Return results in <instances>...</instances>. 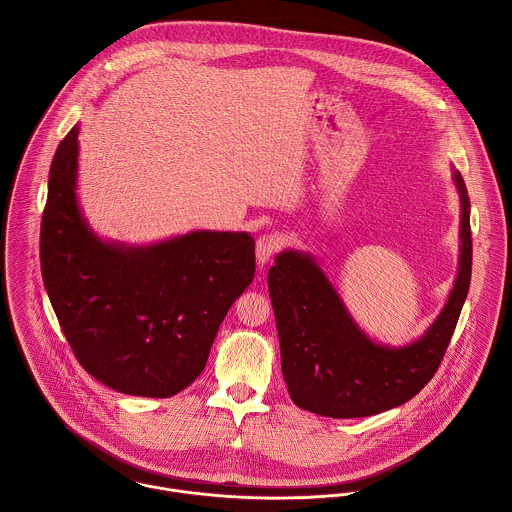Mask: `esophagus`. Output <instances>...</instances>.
I'll use <instances>...</instances> for the list:
<instances>
[{"label": "esophagus", "mask_w": 512, "mask_h": 512, "mask_svg": "<svg viewBox=\"0 0 512 512\" xmlns=\"http://www.w3.org/2000/svg\"><path fill=\"white\" fill-rule=\"evenodd\" d=\"M284 240L280 234L276 232H268V234H262L256 242V260L260 266L268 264V260L282 248Z\"/></svg>", "instance_id": "34e87169"}]
</instances>
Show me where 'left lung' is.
I'll return each instance as SVG.
<instances>
[{
	"label": "left lung",
	"instance_id": "obj_1",
	"mask_svg": "<svg viewBox=\"0 0 512 512\" xmlns=\"http://www.w3.org/2000/svg\"><path fill=\"white\" fill-rule=\"evenodd\" d=\"M453 183L461 203L457 278L436 321L410 345L372 341L311 254L284 250L276 256L268 290L295 406L327 418L374 416L408 402L432 380L471 282V205L459 171Z\"/></svg>",
	"mask_w": 512,
	"mask_h": 512
}]
</instances>
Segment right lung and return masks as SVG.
<instances>
[{
    "label": "right lung",
    "instance_id": "add662e5",
    "mask_svg": "<svg viewBox=\"0 0 512 512\" xmlns=\"http://www.w3.org/2000/svg\"><path fill=\"white\" fill-rule=\"evenodd\" d=\"M78 126L49 171L41 272L74 357L108 388L169 398L207 365L256 272L248 232L193 230L147 246L102 240L76 195Z\"/></svg>",
    "mask_w": 512,
    "mask_h": 512
}]
</instances>
